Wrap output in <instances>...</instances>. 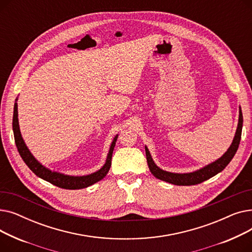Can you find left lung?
<instances>
[{
  "label": "left lung",
  "mask_w": 252,
  "mask_h": 252,
  "mask_svg": "<svg viewBox=\"0 0 252 252\" xmlns=\"http://www.w3.org/2000/svg\"><path fill=\"white\" fill-rule=\"evenodd\" d=\"M242 126H243V115L241 111V107H239V121H238V126L236 129V134L234 137V140L231 144V146L227 150L220 158L218 160L214 161L213 163H209L208 165L198 169L193 173L188 174H175L169 173V171H165L161 168L158 167L151 157V154L148 150V148L145 146V151H146V158L149 169L151 174L161 181L177 185V186H191V185H197L200 184L214 176L218 175L219 173L226 167L230 161L233 159L234 155L236 154L238 147H239L240 140H241V134H242Z\"/></svg>",
  "instance_id": "8db88e82"
}]
</instances>
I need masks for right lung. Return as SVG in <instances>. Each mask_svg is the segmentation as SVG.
Wrapping results in <instances>:
<instances>
[{"instance_id": "add662e5", "label": "right lung", "mask_w": 252, "mask_h": 252, "mask_svg": "<svg viewBox=\"0 0 252 252\" xmlns=\"http://www.w3.org/2000/svg\"><path fill=\"white\" fill-rule=\"evenodd\" d=\"M17 101V99H16ZM13 131H14V139L16 143V147L18 149V152L25 162V164L28 165L32 173L36 175L38 178H41L55 186L62 188V189H68V190H77V189H83L87 188L91 185L95 184L99 181H101L106 175L108 174V171L111 166V158H112V153L113 149L115 147V142L117 140L118 135H116L111 143V146L109 149V153L107 155V158H106V162L105 164L97 170L96 173H93L88 176H82V177H74V176H67V175H63L60 173H57V171H52L49 168L45 167L39 163L33 155L31 153L29 148L26 147V145L21 137L20 133V128H19V123H18V111H17V103L14 104V113H13Z\"/></svg>"}]
</instances>
